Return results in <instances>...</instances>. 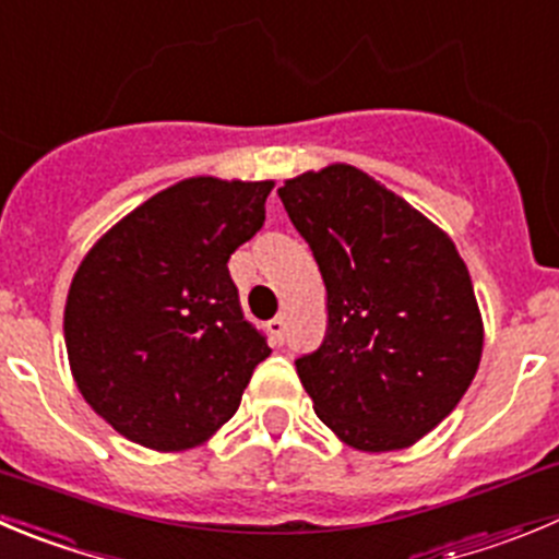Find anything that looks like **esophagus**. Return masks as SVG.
<instances>
[{
	"mask_svg": "<svg viewBox=\"0 0 559 559\" xmlns=\"http://www.w3.org/2000/svg\"><path fill=\"white\" fill-rule=\"evenodd\" d=\"M269 334H271V340H274L276 345L283 343V340H285V318L283 316L271 318V321H269Z\"/></svg>",
	"mask_w": 559,
	"mask_h": 559,
	"instance_id": "esophagus-1",
	"label": "esophagus"
}]
</instances>
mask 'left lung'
Here are the masks:
<instances>
[{"label":"left lung","instance_id":"8db88e82","mask_svg":"<svg viewBox=\"0 0 559 559\" xmlns=\"http://www.w3.org/2000/svg\"><path fill=\"white\" fill-rule=\"evenodd\" d=\"M326 285V337L296 359L312 408L362 453L412 448L469 390L483 318L453 238L350 164L280 189Z\"/></svg>","mask_w":559,"mask_h":559}]
</instances>
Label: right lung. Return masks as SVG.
I'll return each instance as SVG.
<instances>
[{
  "instance_id": "1",
  "label": "right lung",
  "mask_w": 559,
  "mask_h": 559,
  "mask_svg": "<svg viewBox=\"0 0 559 559\" xmlns=\"http://www.w3.org/2000/svg\"><path fill=\"white\" fill-rule=\"evenodd\" d=\"M274 180L186 178L93 243L66 301L84 401L158 453L209 442L271 348L243 321L227 260L263 227Z\"/></svg>"
}]
</instances>
